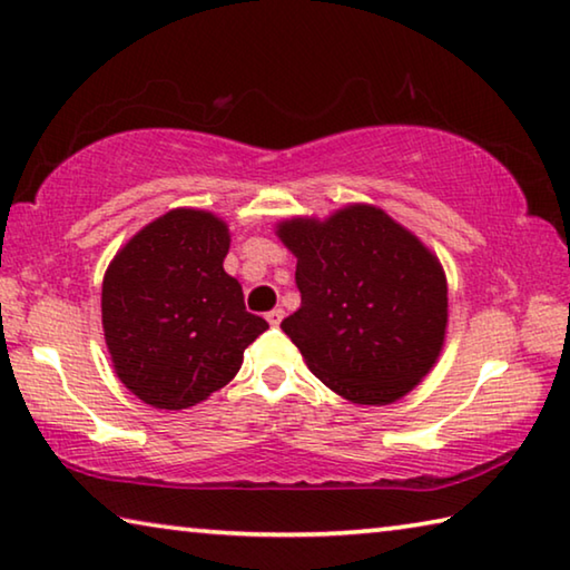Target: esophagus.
Listing matches in <instances>:
<instances>
[{
    "label": "esophagus",
    "mask_w": 570,
    "mask_h": 570,
    "mask_svg": "<svg viewBox=\"0 0 570 570\" xmlns=\"http://www.w3.org/2000/svg\"><path fill=\"white\" fill-rule=\"evenodd\" d=\"M282 320H284V308H272V312L266 314V322L272 326H278L282 324Z\"/></svg>",
    "instance_id": "esophagus-1"
}]
</instances>
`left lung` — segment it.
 <instances>
[{"instance_id":"1","label":"left lung","mask_w":570,"mask_h":570,"mask_svg":"<svg viewBox=\"0 0 570 570\" xmlns=\"http://www.w3.org/2000/svg\"><path fill=\"white\" fill-rule=\"evenodd\" d=\"M296 256L302 306L282 322L326 387L354 404H392L445 344L448 278L438 256L382 208L276 226Z\"/></svg>"}]
</instances>
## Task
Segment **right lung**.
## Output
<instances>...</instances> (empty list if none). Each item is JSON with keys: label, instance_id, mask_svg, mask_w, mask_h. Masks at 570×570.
<instances>
[{"label": "right lung", "instance_id": "obj_1", "mask_svg": "<svg viewBox=\"0 0 570 570\" xmlns=\"http://www.w3.org/2000/svg\"><path fill=\"white\" fill-rule=\"evenodd\" d=\"M228 226L173 208L125 244L102 278L105 344L120 382L158 410H186L236 377L268 330L224 272Z\"/></svg>", "mask_w": 570, "mask_h": 570}]
</instances>
